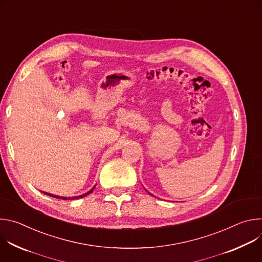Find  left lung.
Wrapping results in <instances>:
<instances>
[{
  "mask_svg": "<svg viewBox=\"0 0 262 262\" xmlns=\"http://www.w3.org/2000/svg\"><path fill=\"white\" fill-rule=\"evenodd\" d=\"M149 194H150V193H149ZM150 195H151V194H150Z\"/></svg>",
  "mask_w": 262,
  "mask_h": 262,
  "instance_id": "obj_1",
  "label": "left lung"
}]
</instances>
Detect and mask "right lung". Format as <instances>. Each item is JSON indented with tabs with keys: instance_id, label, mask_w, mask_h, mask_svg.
Wrapping results in <instances>:
<instances>
[{
	"instance_id": "1",
	"label": "right lung",
	"mask_w": 262,
	"mask_h": 262,
	"mask_svg": "<svg viewBox=\"0 0 262 262\" xmlns=\"http://www.w3.org/2000/svg\"><path fill=\"white\" fill-rule=\"evenodd\" d=\"M94 188L95 186H93V188L89 191V192H87V193H85V194H83V195H80V196H76V197H68V198H66V197H60V196H56V195H52V194H50V193H46V192H43L46 195H49L50 197H54V198H57V199H63V200H66V199H70V200H74V199H79V198H83V197H85V196H87V195H89L90 193H92V191L94 190Z\"/></svg>"
}]
</instances>
